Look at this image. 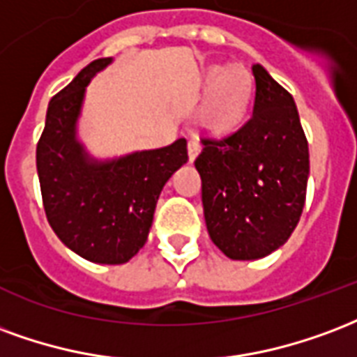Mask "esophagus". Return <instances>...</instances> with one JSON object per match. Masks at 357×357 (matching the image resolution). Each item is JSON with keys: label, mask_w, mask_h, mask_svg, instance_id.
Listing matches in <instances>:
<instances>
[{"label": "esophagus", "mask_w": 357, "mask_h": 357, "mask_svg": "<svg viewBox=\"0 0 357 357\" xmlns=\"http://www.w3.org/2000/svg\"><path fill=\"white\" fill-rule=\"evenodd\" d=\"M199 148H202V142H199V139H197V137H192V139L188 140V158H190V161L196 160V155L199 153Z\"/></svg>", "instance_id": "obj_1"}]
</instances>
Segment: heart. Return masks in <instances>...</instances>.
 Returning a JSON list of instances; mask_svg holds the SVG:
<instances>
[{
	"mask_svg": "<svg viewBox=\"0 0 357 357\" xmlns=\"http://www.w3.org/2000/svg\"><path fill=\"white\" fill-rule=\"evenodd\" d=\"M211 87L204 104V119L211 127H230L245 114L253 95V77L243 66H211L205 72Z\"/></svg>",
	"mask_w": 357,
	"mask_h": 357,
	"instance_id": "1",
	"label": "heart"
}]
</instances>
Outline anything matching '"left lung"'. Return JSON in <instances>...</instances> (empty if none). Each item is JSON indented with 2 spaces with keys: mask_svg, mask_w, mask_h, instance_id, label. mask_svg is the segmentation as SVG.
Returning a JSON list of instances; mask_svg holds the SVG:
<instances>
[{
  "mask_svg": "<svg viewBox=\"0 0 357 357\" xmlns=\"http://www.w3.org/2000/svg\"><path fill=\"white\" fill-rule=\"evenodd\" d=\"M253 114L222 137H204L194 161L213 243L234 261L282 247L303 215L310 173L308 140L295 100L261 64Z\"/></svg>",
  "mask_w": 357,
  "mask_h": 357,
  "instance_id": "left-lung-1",
  "label": "left lung"
}]
</instances>
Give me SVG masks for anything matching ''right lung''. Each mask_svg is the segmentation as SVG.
I'll use <instances>...</instances> for the list:
<instances>
[{
    "mask_svg": "<svg viewBox=\"0 0 357 357\" xmlns=\"http://www.w3.org/2000/svg\"><path fill=\"white\" fill-rule=\"evenodd\" d=\"M110 64L98 59L51 98L36 148L47 220L62 243L91 262L123 264L146 243L169 176L188 161L186 139L95 163L75 140L85 85Z\"/></svg>",
    "mask_w": 357,
    "mask_h": 357,
    "instance_id": "obj_1",
    "label": "right lung"
}]
</instances>
